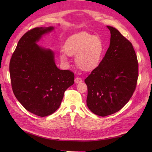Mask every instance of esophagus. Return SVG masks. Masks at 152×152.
I'll return each mask as SVG.
<instances>
[{"label": "esophagus", "mask_w": 152, "mask_h": 152, "mask_svg": "<svg viewBox=\"0 0 152 152\" xmlns=\"http://www.w3.org/2000/svg\"><path fill=\"white\" fill-rule=\"evenodd\" d=\"M74 82H75L76 83H80L82 82V80L80 78L77 77V78H76L75 80H74Z\"/></svg>", "instance_id": "34e87169"}]
</instances>
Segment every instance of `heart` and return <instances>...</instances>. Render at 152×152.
I'll return each mask as SVG.
<instances>
[{"mask_svg": "<svg viewBox=\"0 0 152 152\" xmlns=\"http://www.w3.org/2000/svg\"><path fill=\"white\" fill-rule=\"evenodd\" d=\"M64 53L60 54V59L68 63L67 56H76L75 62L79 69L86 72L92 71L101 63L104 51L101 38L87 32H81L70 37L64 45Z\"/></svg>", "mask_w": 152, "mask_h": 152, "instance_id": "1", "label": "heart"}]
</instances>
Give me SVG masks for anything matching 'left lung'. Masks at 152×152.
I'll use <instances>...</instances> for the list:
<instances>
[{
	"mask_svg": "<svg viewBox=\"0 0 152 152\" xmlns=\"http://www.w3.org/2000/svg\"><path fill=\"white\" fill-rule=\"evenodd\" d=\"M99 66L87 77V106L95 114L106 116L118 112L129 101L136 88L138 64L133 45L116 28Z\"/></svg>",
	"mask_w": 152,
	"mask_h": 152,
	"instance_id": "8db88e82",
	"label": "left lung"
}]
</instances>
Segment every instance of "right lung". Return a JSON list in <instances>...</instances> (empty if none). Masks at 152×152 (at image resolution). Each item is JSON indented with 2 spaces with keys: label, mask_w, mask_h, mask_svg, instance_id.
Returning <instances> with one entry per match:
<instances>
[{
  "label": "right lung",
  "mask_w": 152,
  "mask_h": 152,
  "mask_svg": "<svg viewBox=\"0 0 152 152\" xmlns=\"http://www.w3.org/2000/svg\"><path fill=\"white\" fill-rule=\"evenodd\" d=\"M54 28L37 27L28 31L19 40L10 63L16 99L27 110L40 117L59 108L64 91L74 83V73L56 66L54 51L37 44Z\"/></svg>",
  "instance_id": "right-lung-1"
}]
</instances>
